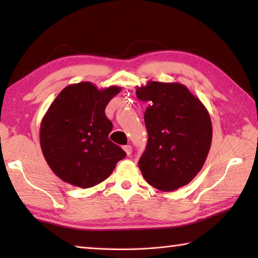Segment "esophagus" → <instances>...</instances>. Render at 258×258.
<instances>
[{
    "mask_svg": "<svg viewBox=\"0 0 258 258\" xmlns=\"http://www.w3.org/2000/svg\"><path fill=\"white\" fill-rule=\"evenodd\" d=\"M123 149L125 150V152H126V154H127L128 156L131 155V154H132V147H131V146H124L123 147Z\"/></svg>",
    "mask_w": 258,
    "mask_h": 258,
    "instance_id": "34e87169",
    "label": "esophagus"
}]
</instances>
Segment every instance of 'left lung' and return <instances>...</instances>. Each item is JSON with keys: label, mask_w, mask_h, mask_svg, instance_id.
I'll return each mask as SVG.
<instances>
[{"label": "left lung", "mask_w": 258, "mask_h": 258, "mask_svg": "<svg viewBox=\"0 0 258 258\" xmlns=\"http://www.w3.org/2000/svg\"><path fill=\"white\" fill-rule=\"evenodd\" d=\"M135 93L149 102L145 112L148 143L139 160L143 177L161 191L186 185L203 168L211 149L207 109L180 83L149 81Z\"/></svg>", "instance_id": "left-lung-1"}]
</instances>
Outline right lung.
Wrapping results in <instances>:
<instances>
[{"instance_id":"add662e5","label":"right lung","mask_w":258,"mask_h":258,"mask_svg":"<svg viewBox=\"0 0 258 258\" xmlns=\"http://www.w3.org/2000/svg\"><path fill=\"white\" fill-rule=\"evenodd\" d=\"M121 87L90 82L68 85L43 117L40 142L47 165L69 184L91 187L110 175L126 152L108 139L112 123L104 109Z\"/></svg>"}]
</instances>
